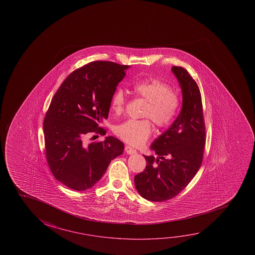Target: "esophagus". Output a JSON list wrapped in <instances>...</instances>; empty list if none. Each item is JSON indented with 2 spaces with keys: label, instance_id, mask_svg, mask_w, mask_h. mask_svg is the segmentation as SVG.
<instances>
[{
  "label": "esophagus",
  "instance_id": "esophagus-1",
  "mask_svg": "<svg viewBox=\"0 0 255 255\" xmlns=\"http://www.w3.org/2000/svg\"><path fill=\"white\" fill-rule=\"evenodd\" d=\"M126 151L127 154H137V150L136 149H134L133 147H131V146H126Z\"/></svg>",
  "mask_w": 255,
  "mask_h": 255
}]
</instances>
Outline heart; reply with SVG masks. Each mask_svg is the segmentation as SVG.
<instances>
[{"mask_svg":"<svg viewBox=\"0 0 255 255\" xmlns=\"http://www.w3.org/2000/svg\"><path fill=\"white\" fill-rule=\"evenodd\" d=\"M133 91L138 97L147 101L143 116L150 118L160 128L170 126L175 119L180 107V98L172 92L170 85L156 78L140 80L133 84ZM126 104V92L117 89L111 100V109L117 115L123 113ZM152 131L150 122L127 120L117 126L116 133L123 140L133 146H140L146 141Z\"/></svg>","mask_w":255,"mask_h":255,"instance_id":"1","label":"heart"}]
</instances>
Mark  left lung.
<instances>
[{
  "mask_svg": "<svg viewBox=\"0 0 255 255\" xmlns=\"http://www.w3.org/2000/svg\"><path fill=\"white\" fill-rule=\"evenodd\" d=\"M171 71L181 88L182 109L170 128L151 145L159 158L144 155L146 168L134 177L138 194L154 202L171 199L188 186L200 168L205 148L199 88L183 67H172Z\"/></svg>",
  "mask_w": 255,
  "mask_h": 255,
  "instance_id": "left-lung-1",
  "label": "left lung"
}]
</instances>
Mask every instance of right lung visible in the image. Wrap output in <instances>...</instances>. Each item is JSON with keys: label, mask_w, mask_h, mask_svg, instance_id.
<instances>
[{"label": "right lung", "mask_w": 255, "mask_h": 255, "mask_svg": "<svg viewBox=\"0 0 255 255\" xmlns=\"http://www.w3.org/2000/svg\"><path fill=\"white\" fill-rule=\"evenodd\" d=\"M129 66L94 61L68 75L55 93L43 122L45 153L57 180L83 191L101 180L125 145L113 136L85 144L89 133L106 134L100 127L109 117L117 85Z\"/></svg>", "instance_id": "right-lung-1"}]
</instances>
